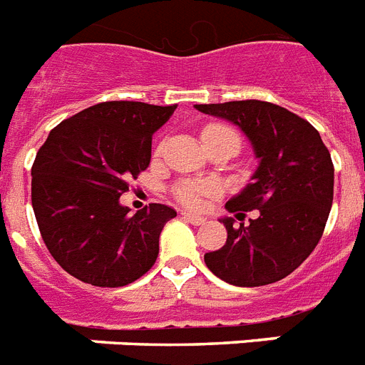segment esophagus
I'll list each match as a JSON object with an SVG mask.
<instances>
[{
  "label": "esophagus",
  "instance_id": "esophagus-1",
  "mask_svg": "<svg viewBox=\"0 0 365 365\" xmlns=\"http://www.w3.org/2000/svg\"><path fill=\"white\" fill-rule=\"evenodd\" d=\"M182 218L185 220H188L190 224H194V226H201V224H205V218L203 217H197V215H192V212H182Z\"/></svg>",
  "mask_w": 365,
  "mask_h": 365
}]
</instances>
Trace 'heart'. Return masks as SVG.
<instances>
[{"label":"heart","instance_id":"heart-1","mask_svg":"<svg viewBox=\"0 0 365 365\" xmlns=\"http://www.w3.org/2000/svg\"><path fill=\"white\" fill-rule=\"evenodd\" d=\"M222 132H233V130L228 126H224V124H209V126L203 128L201 137L205 139V137H211L215 133ZM220 190H222L220 185L212 182V180H182V182L175 186L173 194L182 205L190 207V209H200L205 203V197L217 196V194H220Z\"/></svg>","mask_w":365,"mask_h":365}]
</instances>
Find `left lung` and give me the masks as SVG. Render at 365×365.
I'll use <instances>...</instances> for the list:
<instances>
[{"mask_svg":"<svg viewBox=\"0 0 365 365\" xmlns=\"http://www.w3.org/2000/svg\"><path fill=\"white\" fill-rule=\"evenodd\" d=\"M205 115L233 122L260 160L252 179L226 203L249 226H233L222 249L205 255L207 267L233 287H264L284 279L319 245L334 201V164L320 133L305 118L260 100L196 105Z\"/></svg>","mask_w":365,"mask_h":365,"instance_id":"1","label":"left lung"}]
</instances>
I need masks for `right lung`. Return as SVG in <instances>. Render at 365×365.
<instances>
[{
	"label": "right lung",
	"mask_w": 365,
	"mask_h": 365,
	"mask_svg": "<svg viewBox=\"0 0 365 365\" xmlns=\"http://www.w3.org/2000/svg\"><path fill=\"white\" fill-rule=\"evenodd\" d=\"M177 105L103 101L60 122L31 165V205L41 237L63 269L92 287L137 281L158 258L175 209L120 205L128 180L150 164L153 135Z\"/></svg>",
	"instance_id": "right-lung-1"
}]
</instances>
